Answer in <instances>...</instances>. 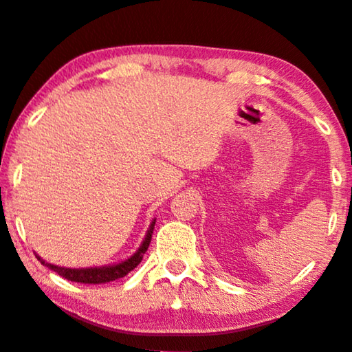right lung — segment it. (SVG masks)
Instances as JSON below:
<instances>
[{"label": "right lung", "instance_id": "obj_1", "mask_svg": "<svg viewBox=\"0 0 352 352\" xmlns=\"http://www.w3.org/2000/svg\"><path fill=\"white\" fill-rule=\"evenodd\" d=\"M154 223H156V219H153V222H151V225H149V228L146 232V236H144V240H143L142 245H140L138 250L135 251L133 254L129 257V259L117 262V264H112V265L83 267V269H69V267H60V265L50 264V262H45L38 254H35V256H36V259H38L45 267H48V269L56 272V274H59L60 277L70 280V282L95 283V285L107 283V282H112V280L125 277L129 272H132L135 267H137L140 262H142L144 252L148 251L149 243H151Z\"/></svg>", "mask_w": 352, "mask_h": 352}]
</instances>
